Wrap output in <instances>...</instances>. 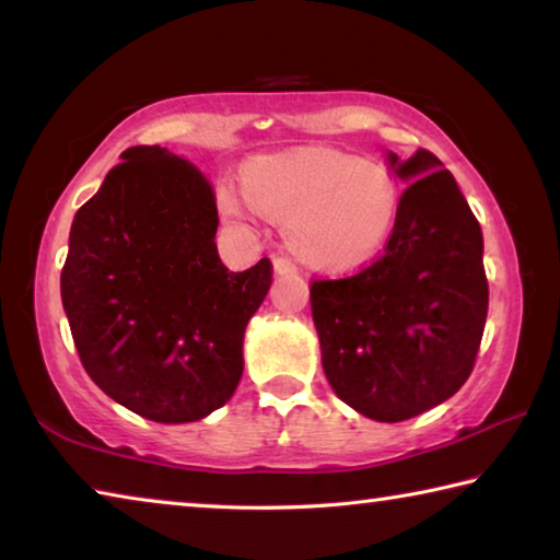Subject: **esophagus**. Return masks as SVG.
I'll return each instance as SVG.
<instances>
[{
	"label": "esophagus",
	"instance_id": "obj_1",
	"mask_svg": "<svg viewBox=\"0 0 560 560\" xmlns=\"http://www.w3.org/2000/svg\"><path fill=\"white\" fill-rule=\"evenodd\" d=\"M271 267H273V273H279V277H283V273H296V264L287 257H273Z\"/></svg>",
	"mask_w": 560,
	"mask_h": 560
}]
</instances>
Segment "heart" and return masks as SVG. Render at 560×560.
Returning <instances> with one entry per match:
<instances>
[{
	"label": "heart",
	"mask_w": 560,
	"mask_h": 560,
	"mask_svg": "<svg viewBox=\"0 0 560 560\" xmlns=\"http://www.w3.org/2000/svg\"><path fill=\"white\" fill-rule=\"evenodd\" d=\"M242 192L254 210L283 224L301 261L343 271L383 249L400 210V192L383 165L340 150H296L257 158L244 167ZM220 210L246 222V207L224 187Z\"/></svg>",
	"instance_id": "obj_1"
}]
</instances>
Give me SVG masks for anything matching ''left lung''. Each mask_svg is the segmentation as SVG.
<instances>
[{"label": "left lung", "mask_w": 560, "mask_h": 560, "mask_svg": "<svg viewBox=\"0 0 560 560\" xmlns=\"http://www.w3.org/2000/svg\"><path fill=\"white\" fill-rule=\"evenodd\" d=\"M387 167L407 187L383 257L314 281L311 314L334 393L377 422H402L467 383L485 334V236L457 179L428 150Z\"/></svg>", "instance_id": "1"}]
</instances>
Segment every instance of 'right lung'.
Masks as SVG:
<instances>
[{
	"label": "right lung",
	"instance_id": "1",
	"mask_svg": "<svg viewBox=\"0 0 560 560\" xmlns=\"http://www.w3.org/2000/svg\"><path fill=\"white\" fill-rule=\"evenodd\" d=\"M73 217L61 301L81 363L145 420L197 422L234 395L244 330L271 261L234 273L217 254V197L200 170L136 145Z\"/></svg>",
	"mask_w": 560,
	"mask_h": 560
}]
</instances>
